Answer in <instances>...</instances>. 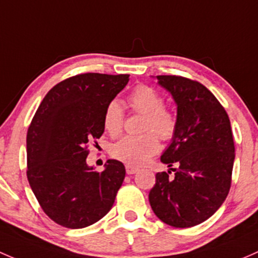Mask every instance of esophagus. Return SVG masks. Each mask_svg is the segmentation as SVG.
Returning a JSON list of instances; mask_svg holds the SVG:
<instances>
[{"instance_id":"esophagus-1","label":"esophagus","mask_w":258,"mask_h":258,"mask_svg":"<svg viewBox=\"0 0 258 258\" xmlns=\"http://www.w3.org/2000/svg\"><path fill=\"white\" fill-rule=\"evenodd\" d=\"M125 169H126V174L128 175H133V174H135V172L139 171V169L134 168V166H130V165H126Z\"/></svg>"}]
</instances>
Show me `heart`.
Segmentation results:
<instances>
[{
    "label": "heart",
    "instance_id": "heart-1",
    "mask_svg": "<svg viewBox=\"0 0 258 258\" xmlns=\"http://www.w3.org/2000/svg\"><path fill=\"white\" fill-rule=\"evenodd\" d=\"M133 110L145 115L143 135H126L111 147L114 159L132 166H139L158 153L159 136L163 142H170L177 132V118L164 103V98L149 86H138L129 95ZM104 128L111 137H116L123 130L124 111L119 100H111L103 115ZM158 135L157 137L156 135Z\"/></svg>",
    "mask_w": 258,
    "mask_h": 258
}]
</instances>
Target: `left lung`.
Masks as SVG:
<instances>
[{
    "label": "left lung",
    "instance_id": "8db88e82",
    "mask_svg": "<svg viewBox=\"0 0 258 258\" xmlns=\"http://www.w3.org/2000/svg\"><path fill=\"white\" fill-rule=\"evenodd\" d=\"M177 104V132L161 161L175 171L156 174L149 192L154 214L172 227L206 221L231 187L235 143L228 115L214 94L198 81L181 76H156ZM176 165V168H172Z\"/></svg>",
    "mask_w": 258,
    "mask_h": 258
}]
</instances>
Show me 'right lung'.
Masks as SVG:
<instances>
[{"instance_id": "add662e5", "label": "right lung", "mask_w": 258, "mask_h": 258, "mask_svg": "<svg viewBox=\"0 0 258 258\" xmlns=\"http://www.w3.org/2000/svg\"><path fill=\"white\" fill-rule=\"evenodd\" d=\"M129 74L82 73L55 84L27 130V179L44 214L55 224L83 228L109 212L125 177L118 160L105 170L87 165L88 143L104 133L107 105Z\"/></svg>"}]
</instances>
